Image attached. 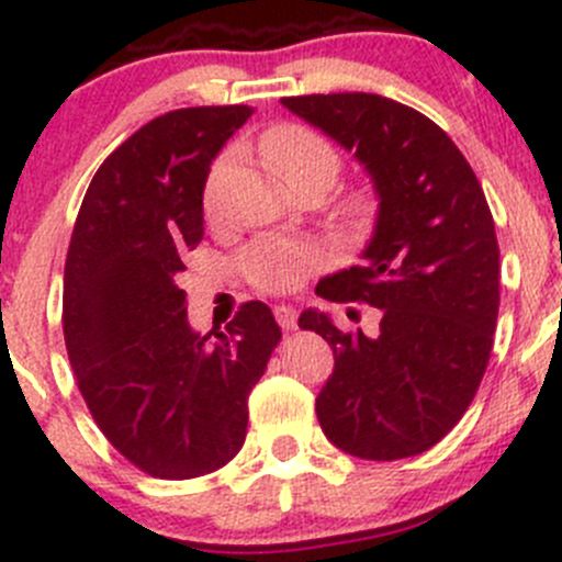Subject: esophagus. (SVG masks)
<instances>
[{
    "label": "esophagus",
    "instance_id": "esophagus-1",
    "mask_svg": "<svg viewBox=\"0 0 562 562\" xmlns=\"http://www.w3.org/2000/svg\"><path fill=\"white\" fill-rule=\"evenodd\" d=\"M274 317L282 328H293L296 326V310L291 304H277L274 307Z\"/></svg>",
    "mask_w": 562,
    "mask_h": 562
}]
</instances>
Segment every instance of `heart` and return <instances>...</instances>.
<instances>
[{
  "instance_id": "1",
  "label": "heart",
  "mask_w": 562,
  "mask_h": 562,
  "mask_svg": "<svg viewBox=\"0 0 562 562\" xmlns=\"http://www.w3.org/2000/svg\"><path fill=\"white\" fill-rule=\"evenodd\" d=\"M266 160L277 168L291 187L307 184V181H321L328 187L337 179L342 160L334 149L331 140L323 138L315 130L302 127V124H280L271 133H266L263 144ZM206 206H212V190H209ZM348 217H361L364 214V201L353 198L345 206ZM323 263L321 247L307 239H293V236H263L252 241L241 252V271L247 282H252L258 291L266 293H285L302 285L310 274Z\"/></svg>"
}]
</instances>
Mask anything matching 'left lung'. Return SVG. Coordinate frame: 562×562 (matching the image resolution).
Instances as JSON below:
<instances>
[{"mask_svg": "<svg viewBox=\"0 0 562 562\" xmlns=\"http://www.w3.org/2000/svg\"><path fill=\"white\" fill-rule=\"evenodd\" d=\"M282 105L353 151L378 195L361 266L323 277L315 293L372 304L381 331H342L321 310L299 317L334 350L317 422L345 454L416 457L451 432L490 361L501 249L484 190L454 140L413 108L367 92Z\"/></svg>", "mask_w": 562, "mask_h": 562, "instance_id": "obj_1", "label": "left lung"}]
</instances>
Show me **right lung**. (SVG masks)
I'll return each mask as SVG.
<instances>
[{
  "mask_svg": "<svg viewBox=\"0 0 562 562\" xmlns=\"http://www.w3.org/2000/svg\"><path fill=\"white\" fill-rule=\"evenodd\" d=\"M249 105L162 113L98 168L65 263V345L89 413L135 468L195 479L239 454L247 396L282 331L247 302L195 331L176 277L203 239V187Z\"/></svg>",
  "mask_w": 562,
  "mask_h": 562,
  "instance_id": "right-lung-1",
  "label": "right lung"
}]
</instances>
